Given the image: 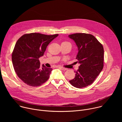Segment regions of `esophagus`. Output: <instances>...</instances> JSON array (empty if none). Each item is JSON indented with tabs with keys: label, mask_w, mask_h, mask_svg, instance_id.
Instances as JSON below:
<instances>
[{
	"label": "esophagus",
	"mask_w": 122,
	"mask_h": 122,
	"mask_svg": "<svg viewBox=\"0 0 122 122\" xmlns=\"http://www.w3.org/2000/svg\"><path fill=\"white\" fill-rule=\"evenodd\" d=\"M59 68H60V69H61V70H62V71H66V70H67V68H65V67H62V66H59Z\"/></svg>",
	"instance_id": "34e87169"
}]
</instances>
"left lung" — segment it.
Segmentation results:
<instances>
[{
  "instance_id": "obj_1",
  "label": "left lung",
  "mask_w": 122,
  "mask_h": 122,
  "mask_svg": "<svg viewBox=\"0 0 122 122\" xmlns=\"http://www.w3.org/2000/svg\"><path fill=\"white\" fill-rule=\"evenodd\" d=\"M68 37L75 42L78 50L76 59L80 64L75 78L69 81L75 87L81 88L91 84L103 67L104 49L91 34L76 33Z\"/></svg>"
}]
</instances>
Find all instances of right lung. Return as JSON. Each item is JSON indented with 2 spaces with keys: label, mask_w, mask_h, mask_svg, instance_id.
Returning <instances> with one entry per match:
<instances>
[{
  "label": "right lung",
  "mask_w": 122,
  "mask_h": 122,
  "mask_svg": "<svg viewBox=\"0 0 122 122\" xmlns=\"http://www.w3.org/2000/svg\"><path fill=\"white\" fill-rule=\"evenodd\" d=\"M58 36L32 33L24 35L17 41L12 62L17 76L25 83L37 87L48 80L53 69L44 65L40 66L39 58L43 56L48 44Z\"/></svg>",
  "instance_id": "right-lung-1"
}]
</instances>
